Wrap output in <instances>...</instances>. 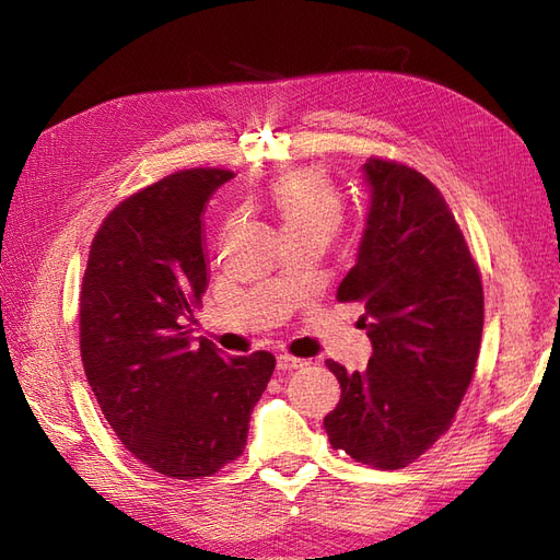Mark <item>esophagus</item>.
<instances>
[{"label":"esophagus","mask_w":560,"mask_h":560,"mask_svg":"<svg viewBox=\"0 0 560 560\" xmlns=\"http://www.w3.org/2000/svg\"><path fill=\"white\" fill-rule=\"evenodd\" d=\"M306 364H308L306 360L292 358V354H280V358H278V369L280 371H292V369H301V366H306Z\"/></svg>","instance_id":"34e87169"}]
</instances>
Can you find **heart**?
Wrapping results in <instances>:
<instances>
[{
  "instance_id": "b5f03b06",
  "label": "heart",
  "mask_w": 560,
  "mask_h": 560,
  "mask_svg": "<svg viewBox=\"0 0 560 560\" xmlns=\"http://www.w3.org/2000/svg\"><path fill=\"white\" fill-rule=\"evenodd\" d=\"M270 202L284 235L317 233L331 238L343 222L341 196L315 167L280 177L270 186Z\"/></svg>"
}]
</instances>
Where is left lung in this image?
Segmentation results:
<instances>
[{
    "label": "left lung",
    "instance_id": "8db88e82",
    "mask_svg": "<svg viewBox=\"0 0 560 560\" xmlns=\"http://www.w3.org/2000/svg\"><path fill=\"white\" fill-rule=\"evenodd\" d=\"M358 259L338 301H360L374 354L350 371L327 360L341 401L325 418L334 448L399 469L425 453L460 406L483 331L479 268L436 186L411 167L369 159Z\"/></svg>",
    "mask_w": 560,
    "mask_h": 560
}]
</instances>
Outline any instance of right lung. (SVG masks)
<instances>
[{
    "mask_svg": "<svg viewBox=\"0 0 560 560\" xmlns=\"http://www.w3.org/2000/svg\"><path fill=\"white\" fill-rule=\"evenodd\" d=\"M233 173L191 167L126 198L95 233L81 284V360L124 446L165 477L235 460L276 358H229L186 322L208 290L202 214Z\"/></svg>",
    "mask_w": 560,
    "mask_h": 560,
    "instance_id": "obj_1",
    "label": "right lung"
}]
</instances>
